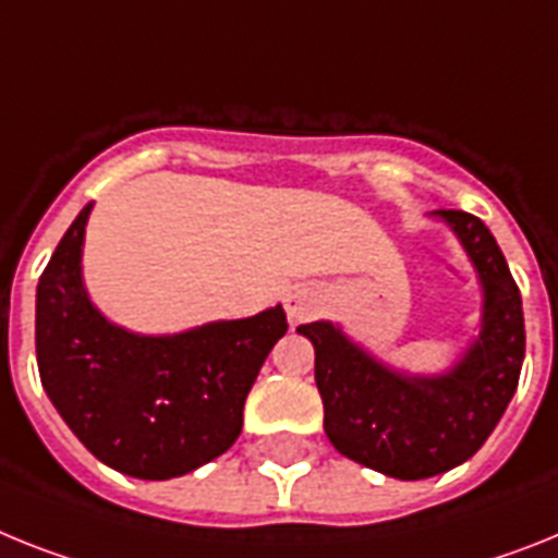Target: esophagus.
<instances>
[{
	"label": "esophagus",
	"mask_w": 558,
	"mask_h": 558,
	"mask_svg": "<svg viewBox=\"0 0 558 558\" xmlns=\"http://www.w3.org/2000/svg\"><path fill=\"white\" fill-rule=\"evenodd\" d=\"M317 303H320V298H317L315 289L301 287V289H294V292H289L287 312L292 320H308V317L317 312Z\"/></svg>",
	"instance_id": "1"
}]
</instances>
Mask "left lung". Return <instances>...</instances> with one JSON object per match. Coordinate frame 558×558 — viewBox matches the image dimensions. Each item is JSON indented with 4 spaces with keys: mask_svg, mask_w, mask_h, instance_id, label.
Listing matches in <instances>:
<instances>
[{
    "mask_svg": "<svg viewBox=\"0 0 558 558\" xmlns=\"http://www.w3.org/2000/svg\"><path fill=\"white\" fill-rule=\"evenodd\" d=\"M485 289L482 335L442 377H405L349 343L331 323L301 326L315 345L323 428L337 451L397 480L446 474L471 460L502 420L525 360L522 298L490 229L442 209Z\"/></svg>",
    "mask_w": 558,
    "mask_h": 558,
    "instance_id": "8db88e82",
    "label": "left lung"
}]
</instances>
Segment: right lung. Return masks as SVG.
Returning <instances> with one entry per match:
<instances>
[{
    "mask_svg": "<svg viewBox=\"0 0 558 558\" xmlns=\"http://www.w3.org/2000/svg\"><path fill=\"white\" fill-rule=\"evenodd\" d=\"M90 204L70 223L36 289L41 386L84 448L138 480H172L221 457L271 345L280 306L172 337H138L98 315L78 275Z\"/></svg>",
    "mask_w": 558,
    "mask_h": 558,
    "instance_id": "obj_1",
    "label": "right lung"
}]
</instances>
